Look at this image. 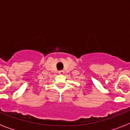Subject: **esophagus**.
<instances>
[{
    "label": "esophagus",
    "instance_id": "esophagus-1",
    "mask_svg": "<svg viewBox=\"0 0 130 130\" xmlns=\"http://www.w3.org/2000/svg\"><path fill=\"white\" fill-rule=\"evenodd\" d=\"M59 74H64V71H59Z\"/></svg>",
    "mask_w": 130,
    "mask_h": 130
}]
</instances>
